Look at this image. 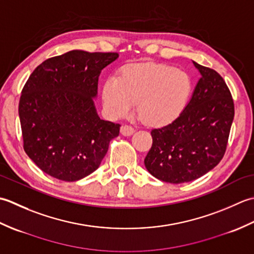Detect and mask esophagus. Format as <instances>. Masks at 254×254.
Listing matches in <instances>:
<instances>
[{
	"label": "esophagus",
	"instance_id": "esophagus-1",
	"mask_svg": "<svg viewBox=\"0 0 254 254\" xmlns=\"http://www.w3.org/2000/svg\"><path fill=\"white\" fill-rule=\"evenodd\" d=\"M134 131H135V130H134V127H131V126H127V124H124V126H122L121 128H120V132H121L122 135H124V136L132 135Z\"/></svg>",
	"mask_w": 254,
	"mask_h": 254
}]
</instances>
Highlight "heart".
<instances>
[{"label": "heart", "mask_w": 254, "mask_h": 254, "mask_svg": "<svg viewBox=\"0 0 254 254\" xmlns=\"http://www.w3.org/2000/svg\"><path fill=\"white\" fill-rule=\"evenodd\" d=\"M191 79L181 69L166 64H134L120 77H108L102 87V101L111 118L130 115L137 101V113L153 127L172 122L185 109L191 94Z\"/></svg>", "instance_id": "heart-1"}]
</instances>
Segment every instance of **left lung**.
Returning a JSON list of instances; mask_svg holds the SVG:
<instances>
[{
    "label": "left lung",
    "instance_id": "8db88e82",
    "mask_svg": "<svg viewBox=\"0 0 254 254\" xmlns=\"http://www.w3.org/2000/svg\"><path fill=\"white\" fill-rule=\"evenodd\" d=\"M201 78L192 98L175 121L150 132L153 145L144 159L157 179L185 183L212 170L227 148L235 105L224 78L193 62Z\"/></svg>",
    "mask_w": 254,
    "mask_h": 254
}]
</instances>
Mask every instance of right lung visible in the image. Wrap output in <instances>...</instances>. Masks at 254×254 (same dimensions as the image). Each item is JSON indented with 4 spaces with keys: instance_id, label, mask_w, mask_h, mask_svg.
Here are the masks:
<instances>
[{
    "instance_id": "1",
    "label": "right lung",
    "mask_w": 254,
    "mask_h": 254,
    "mask_svg": "<svg viewBox=\"0 0 254 254\" xmlns=\"http://www.w3.org/2000/svg\"><path fill=\"white\" fill-rule=\"evenodd\" d=\"M116 52L73 50L38 65L21 90L23 146L39 168L59 180L83 179L98 168L120 124L101 120L93 98L99 75Z\"/></svg>"
}]
</instances>
